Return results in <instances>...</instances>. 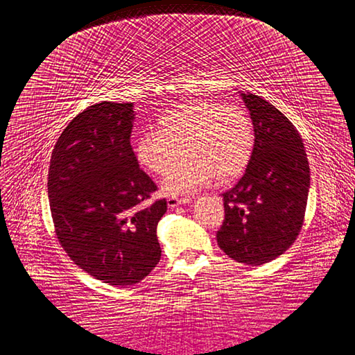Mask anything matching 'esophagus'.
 <instances>
[{
  "mask_svg": "<svg viewBox=\"0 0 355 355\" xmlns=\"http://www.w3.org/2000/svg\"><path fill=\"white\" fill-rule=\"evenodd\" d=\"M191 199L190 198H182V199H175V198H169L168 199V208L174 209L177 207H180V205H186L189 203Z\"/></svg>",
  "mask_w": 355,
  "mask_h": 355,
  "instance_id": "obj_1",
  "label": "esophagus"
}]
</instances>
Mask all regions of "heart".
I'll use <instances>...</instances> for the list:
<instances>
[{"label": "heart", "mask_w": 355, "mask_h": 355, "mask_svg": "<svg viewBox=\"0 0 355 355\" xmlns=\"http://www.w3.org/2000/svg\"><path fill=\"white\" fill-rule=\"evenodd\" d=\"M254 125L237 106L208 100H191L165 112L157 128H148L135 140L139 164L164 174L185 148L186 158L169 168L162 180L168 196H186L216 177L230 180L248 166L254 150Z\"/></svg>", "instance_id": "b5f03b06"}]
</instances>
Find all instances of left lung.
Returning a JSON list of instances; mask_svg holds the SVG:
<instances>
[{"label":"left lung","mask_w":355,"mask_h":355,"mask_svg":"<svg viewBox=\"0 0 355 355\" xmlns=\"http://www.w3.org/2000/svg\"><path fill=\"white\" fill-rule=\"evenodd\" d=\"M254 125V150L237 184L223 193L225 218L216 242L225 255L261 266L300 234L310 190V165L300 132L271 103L239 91Z\"/></svg>","instance_id":"obj_1"}]
</instances>
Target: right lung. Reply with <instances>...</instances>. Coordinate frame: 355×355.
I'll list each match as a JSON object with an SVG mask.
<instances>
[{"instance_id": "1", "label": "right lung", "mask_w": 355, "mask_h": 355, "mask_svg": "<svg viewBox=\"0 0 355 355\" xmlns=\"http://www.w3.org/2000/svg\"><path fill=\"white\" fill-rule=\"evenodd\" d=\"M132 103L101 101L73 118L51 153L49 199L55 234L75 264L113 286L143 280L161 259L166 200L132 152Z\"/></svg>"}]
</instances>
